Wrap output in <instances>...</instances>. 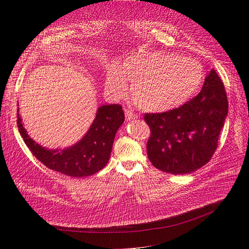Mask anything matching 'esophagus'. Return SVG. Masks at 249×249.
I'll return each instance as SVG.
<instances>
[{"label": "esophagus", "instance_id": "34e87169", "mask_svg": "<svg viewBox=\"0 0 249 249\" xmlns=\"http://www.w3.org/2000/svg\"><path fill=\"white\" fill-rule=\"evenodd\" d=\"M125 117H126V121H131L133 119H136L137 115H135L133 112H131L130 110L125 109Z\"/></svg>", "mask_w": 249, "mask_h": 249}]
</instances>
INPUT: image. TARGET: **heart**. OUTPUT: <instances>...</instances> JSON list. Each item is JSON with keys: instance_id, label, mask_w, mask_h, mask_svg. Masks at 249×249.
I'll use <instances>...</instances> for the list:
<instances>
[{"instance_id": "1", "label": "heart", "mask_w": 249, "mask_h": 249, "mask_svg": "<svg viewBox=\"0 0 249 249\" xmlns=\"http://www.w3.org/2000/svg\"><path fill=\"white\" fill-rule=\"evenodd\" d=\"M203 78L202 65L193 58L161 51H141L127 58L122 69L112 65L106 87L114 98H123L128 94L129 81L133 100L141 110L162 113L191 99Z\"/></svg>"}]
</instances>
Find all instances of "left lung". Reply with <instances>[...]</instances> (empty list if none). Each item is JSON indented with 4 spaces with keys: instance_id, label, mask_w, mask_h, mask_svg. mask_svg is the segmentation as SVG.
Returning <instances> with one entry per match:
<instances>
[{
    "instance_id": "obj_1",
    "label": "left lung",
    "mask_w": 249,
    "mask_h": 249,
    "mask_svg": "<svg viewBox=\"0 0 249 249\" xmlns=\"http://www.w3.org/2000/svg\"><path fill=\"white\" fill-rule=\"evenodd\" d=\"M228 113L223 83L215 70L200 93L179 108L145 114L151 130L147 155L152 165L172 175L197 171L211 160Z\"/></svg>"
}]
</instances>
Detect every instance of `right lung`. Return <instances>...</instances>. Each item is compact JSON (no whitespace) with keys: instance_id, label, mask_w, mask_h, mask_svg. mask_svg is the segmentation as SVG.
<instances>
[{"instance_id":"obj_1","label":"right lung","mask_w":249,"mask_h":249,"mask_svg":"<svg viewBox=\"0 0 249 249\" xmlns=\"http://www.w3.org/2000/svg\"><path fill=\"white\" fill-rule=\"evenodd\" d=\"M125 115L120 105H103L84 137L71 146L49 149L36 143L22 123L19 108L17 124L26 145L35 158L55 172L73 178L95 175L110 160L115 135L123 124Z\"/></svg>"}]
</instances>
